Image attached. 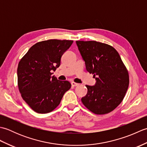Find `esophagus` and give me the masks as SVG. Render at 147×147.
<instances>
[{
  "label": "esophagus",
  "instance_id": "1",
  "mask_svg": "<svg viewBox=\"0 0 147 147\" xmlns=\"http://www.w3.org/2000/svg\"><path fill=\"white\" fill-rule=\"evenodd\" d=\"M71 85L73 86H78V85H79V84L73 82H71Z\"/></svg>",
  "mask_w": 147,
  "mask_h": 147
}]
</instances>
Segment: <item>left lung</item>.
<instances>
[{
  "label": "left lung",
  "mask_w": 147,
  "mask_h": 147,
  "mask_svg": "<svg viewBox=\"0 0 147 147\" xmlns=\"http://www.w3.org/2000/svg\"><path fill=\"white\" fill-rule=\"evenodd\" d=\"M76 42L86 71L96 80L95 86L86 85L88 92L82 102L93 113L108 114L125 96L129 83L128 71L113 47L96 41Z\"/></svg>",
  "instance_id": "obj_1"
}]
</instances>
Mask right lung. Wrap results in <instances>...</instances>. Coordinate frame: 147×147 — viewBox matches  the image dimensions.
Segmentation results:
<instances>
[{
	"instance_id": "obj_1",
	"label": "right lung",
	"mask_w": 147,
	"mask_h": 147,
	"mask_svg": "<svg viewBox=\"0 0 147 147\" xmlns=\"http://www.w3.org/2000/svg\"><path fill=\"white\" fill-rule=\"evenodd\" d=\"M73 40L51 39L31 47L19 62L18 85L21 97L35 112L46 114L57 107L71 87L57 79L52 71L60 66L61 57Z\"/></svg>"
}]
</instances>
